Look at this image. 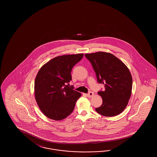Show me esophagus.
<instances>
[{"label":"esophagus","mask_w":157,"mask_h":157,"mask_svg":"<svg viewBox=\"0 0 157 157\" xmlns=\"http://www.w3.org/2000/svg\"><path fill=\"white\" fill-rule=\"evenodd\" d=\"M94 92H90L88 94H86V96L88 98H91L92 97L94 96Z\"/></svg>","instance_id":"1"}]
</instances>
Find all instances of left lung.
Instances as JSON below:
<instances>
[{
	"instance_id": "8db88e82",
	"label": "left lung",
	"mask_w": 157,
	"mask_h": 157,
	"mask_svg": "<svg viewBox=\"0 0 157 157\" xmlns=\"http://www.w3.org/2000/svg\"><path fill=\"white\" fill-rule=\"evenodd\" d=\"M97 77L98 82L104 85V91L98 92L102 104L95 109L105 117H113L123 112L132 93V78L127 66L110 53H86Z\"/></svg>"
}]
</instances>
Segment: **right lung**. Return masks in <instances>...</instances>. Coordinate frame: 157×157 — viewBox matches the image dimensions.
<instances>
[{
	"label": "right lung",
	"instance_id": "obj_1",
	"mask_svg": "<svg viewBox=\"0 0 157 157\" xmlns=\"http://www.w3.org/2000/svg\"><path fill=\"white\" fill-rule=\"evenodd\" d=\"M83 53L59 56L44 64L35 80V97L46 117L55 121L66 118L75 108L81 94L70 88L71 71Z\"/></svg>",
	"mask_w": 157,
	"mask_h": 157
}]
</instances>
